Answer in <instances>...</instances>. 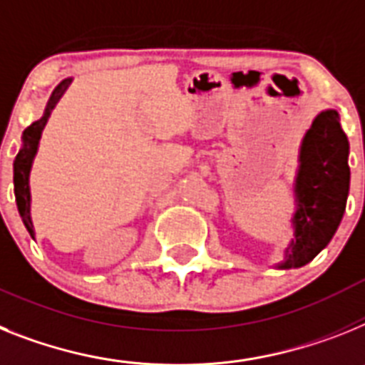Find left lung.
<instances>
[{
	"label": "left lung",
	"mask_w": 365,
	"mask_h": 365,
	"mask_svg": "<svg viewBox=\"0 0 365 365\" xmlns=\"http://www.w3.org/2000/svg\"><path fill=\"white\" fill-rule=\"evenodd\" d=\"M349 140L334 109L321 111L299 150L292 217L293 240L277 269L306 265L330 243L344 219L349 197Z\"/></svg>",
	"instance_id": "obj_1"
}]
</instances>
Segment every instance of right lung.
Segmentation results:
<instances>
[{"mask_svg": "<svg viewBox=\"0 0 365 365\" xmlns=\"http://www.w3.org/2000/svg\"><path fill=\"white\" fill-rule=\"evenodd\" d=\"M72 83V78L63 79L55 91L51 93L50 100L46 103L44 115L38 118V120L33 122L29 128L24 130L21 133V148L18 152L16 159H14V197H16V206L18 213H20L24 225H26L27 232L35 240V225H33L31 217V187H29V174H31L33 161H35V155L38 152V143H41L42 130L44 125L48 124V118H50L51 111L55 109V106L59 103V100L63 98V94L66 93V88Z\"/></svg>", "mask_w": 365, "mask_h": 365, "instance_id": "right-lung-1", "label": "right lung"}]
</instances>
